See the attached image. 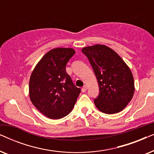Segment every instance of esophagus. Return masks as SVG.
I'll return each instance as SVG.
<instances>
[{
  "label": "esophagus",
  "instance_id": "34e87169",
  "mask_svg": "<svg viewBox=\"0 0 154 154\" xmlns=\"http://www.w3.org/2000/svg\"><path fill=\"white\" fill-rule=\"evenodd\" d=\"M87 89H88V87L86 85H84L83 88H82V92H86V90H87Z\"/></svg>",
  "mask_w": 154,
  "mask_h": 154
}]
</instances>
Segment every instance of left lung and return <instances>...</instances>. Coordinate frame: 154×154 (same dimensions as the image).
I'll list each match as a JSON object with an SVG mask.
<instances>
[{
    "instance_id": "obj_1",
    "label": "left lung",
    "mask_w": 154,
    "mask_h": 154,
    "mask_svg": "<svg viewBox=\"0 0 154 154\" xmlns=\"http://www.w3.org/2000/svg\"><path fill=\"white\" fill-rule=\"evenodd\" d=\"M93 69L100 93L94 100L97 108L106 114L121 111L131 101L134 92L132 73L122 58L104 45L83 48Z\"/></svg>"
}]
</instances>
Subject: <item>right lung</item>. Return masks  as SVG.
I'll return each instance as SVG.
<instances>
[{"mask_svg": "<svg viewBox=\"0 0 154 154\" xmlns=\"http://www.w3.org/2000/svg\"><path fill=\"white\" fill-rule=\"evenodd\" d=\"M75 54L72 48H54L35 66L29 81V97L40 112L60 119L72 110L81 89L73 84L66 66Z\"/></svg>", "mask_w": 154, "mask_h": 154, "instance_id": "right-lung-1", "label": "right lung"}]
</instances>
